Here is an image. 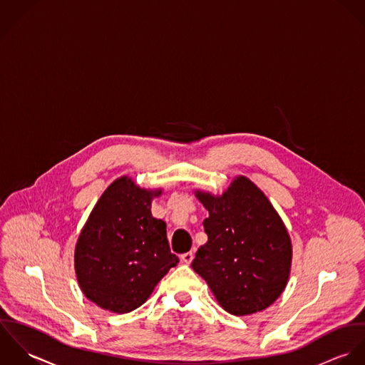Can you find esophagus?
<instances>
[{"instance_id":"1","label":"esophagus","mask_w":365,"mask_h":365,"mask_svg":"<svg viewBox=\"0 0 365 365\" xmlns=\"http://www.w3.org/2000/svg\"><path fill=\"white\" fill-rule=\"evenodd\" d=\"M180 259H182V262H183V264L189 265V264L193 261V252H185V254H182Z\"/></svg>"}]
</instances>
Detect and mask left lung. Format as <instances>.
Masks as SVG:
<instances>
[{
	"label": "left lung",
	"mask_w": 365,
	"mask_h": 365,
	"mask_svg": "<svg viewBox=\"0 0 365 365\" xmlns=\"http://www.w3.org/2000/svg\"><path fill=\"white\" fill-rule=\"evenodd\" d=\"M209 210V237L192 268L207 282L224 310L252 314L271 306L284 292L291 271L289 234L267 196L238 176L222 196L197 192Z\"/></svg>",
	"instance_id": "1"
}]
</instances>
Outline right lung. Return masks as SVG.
Wrapping results in <instances>:
<instances>
[{
  "instance_id": "obj_1",
  "label": "right lung",
  "mask_w": 365,
  "mask_h": 365,
  "mask_svg": "<svg viewBox=\"0 0 365 365\" xmlns=\"http://www.w3.org/2000/svg\"><path fill=\"white\" fill-rule=\"evenodd\" d=\"M159 195L160 190L141 189L124 176L94 206L76 244L74 268L81 291L97 306L133 312L178 265L166 222L150 213V200Z\"/></svg>"
}]
</instances>
